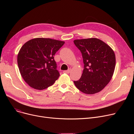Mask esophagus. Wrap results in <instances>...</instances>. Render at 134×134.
I'll use <instances>...</instances> for the list:
<instances>
[{
  "mask_svg": "<svg viewBox=\"0 0 134 134\" xmlns=\"http://www.w3.org/2000/svg\"><path fill=\"white\" fill-rule=\"evenodd\" d=\"M71 68H69V69H68V70H67V71H63V73L68 74V73H69L70 72H71Z\"/></svg>",
  "mask_w": 134,
  "mask_h": 134,
  "instance_id": "1",
  "label": "esophagus"
}]
</instances>
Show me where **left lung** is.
Instances as JSON below:
<instances>
[{"label":"left lung","instance_id":"obj_1","mask_svg":"<svg viewBox=\"0 0 134 134\" xmlns=\"http://www.w3.org/2000/svg\"><path fill=\"white\" fill-rule=\"evenodd\" d=\"M80 51L84 69L80 79L74 81L77 88L83 93L93 94L101 91L113 76L116 57L112 49L97 38L74 40Z\"/></svg>","mask_w":134,"mask_h":134}]
</instances>
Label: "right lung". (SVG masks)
I'll use <instances>...</instances> for the list:
<instances>
[{"mask_svg":"<svg viewBox=\"0 0 134 134\" xmlns=\"http://www.w3.org/2000/svg\"><path fill=\"white\" fill-rule=\"evenodd\" d=\"M64 41L35 38L26 42L17 55L20 73L32 88L42 90L53 85L60 76L54 55Z\"/></svg>","mask_w":134,"mask_h":134,"instance_id":"1","label":"right lung"}]
</instances>
